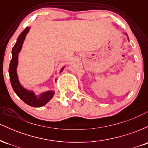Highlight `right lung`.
Wrapping results in <instances>:
<instances>
[{
    "instance_id": "add662e5",
    "label": "right lung",
    "mask_w": 148,
    "mask_h": 148,
    "mask_svg": "<svg viewBox=\"0 0 148 148\" xmlns=\"http://www.w3.org/2000/svg\"><path fill=\"white\" fill-rule=\"evenodd\" d=\"M29 30L28 27L25 28L22 33L18 37L17 41L15 44L14 47L12 51V60L10 61L9 67V75L11 85L12 86L13 90L15 92L17 96L21 100H23L25 103L33 107H41L45 105L47 102H49L54 95L53 91H48L45 93L41 95V96L37 98L33 92H28L25 90L21 84H19L16 74V66L18 64V53L21 51L23 40H24L25 35ZM63 69V68H62ZM61 70V71H62Z\"/></svg>"
}]
</instances>
